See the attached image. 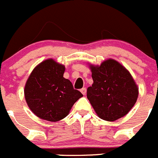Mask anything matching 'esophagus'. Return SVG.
Returning a JSON list of instances; mask_svg holds the SVG:
<instances>
[{"label":"esophagus","mask_w":158,"mask_h":158,"mask_svg":"<svg viewBox=\"0 0 158 158\" xmlns=\"http://www.w3.org/2000/svg\"><path fill=\"white\" fill-rule=\"evenodd\" d=\"M80 91H81V93L83 94V95H86V92H87V89H86L85 87H83V88L80 90Z\"/></svg>","instance_id":"obj_1"}]
</instances>
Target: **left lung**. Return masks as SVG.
<instances>
[{
	"instance_id": "1",
	"label": "left lung",
	"mask_w": 158,
	"mask_h": 158,
	"mask_svg": "<svg viewBox=\"0 0 158 158\" xmlns=\"http://www.w3.org/2000/svg\"><path fill=\"white\" fill-rule=\"evenodd\" d=\"M89 67L93 84L87 88V97L95 113L107 121L127 115L138 97V87L129 71L112 59Z\"/></svg>"
}]
</instances>
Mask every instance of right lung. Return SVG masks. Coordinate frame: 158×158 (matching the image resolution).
<instances>
[{"instance_id": "add662e5", "label": "right lung", "mask_w": 158, "mask_h": 158, "mask_svg": "<svg viewBox=\"0 0 158 158\" xmlns=\"http://www.w3.org/2000/svg\"><path fill=\"white\" fill-rule=\"evenodd\" d=\"M65 67L54 59L43 61L33 70L25 86V98L38 117L56 122L67 116L75 102L83 96L65 79Z\"/></svg>"}]
</instances>
